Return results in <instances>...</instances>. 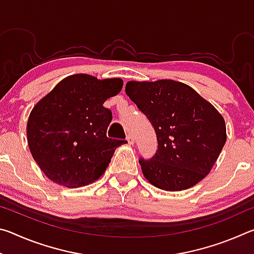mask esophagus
I'll return each mask as SVG.
<instances>
[{
    "label": "esophagus",
    "mask_w": 254,
    "mask_h": 254,
    "mask_svg": "<svg viewBox=\"0 0 254 254\" xmlns=\"http://www.w3.org/2000/svg\"><path fill=\"white\" fill-rule=\"evenodd\" d=\"M127 143L130 144V145H133V144H134V139H133V136H132L131 134H127Z\"/></svg>",
    "instance_id": "34e87169"
}]
</instances>
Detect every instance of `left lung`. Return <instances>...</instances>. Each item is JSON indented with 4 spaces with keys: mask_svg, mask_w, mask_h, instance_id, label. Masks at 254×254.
Masks as SVG:
<instances>
[{
    "mask_svg": "<svg viewBox=\"0 0 254 254\" xmlns=\"http://www.w3.org/2000/svg\"><path fill=\"white\" fill-rule=\"evenodd\" d=\"M126 93L154 127L158 150L139 162L154 187L188 189L212 170L226 142L225 121L190 86L173 79L127 81Z\"/></svg>",
    "mask_w": 254,
    "mask_h": 254,
    "instance_id": "8db88e82",
    "label": "left lung"
}]
</instances>
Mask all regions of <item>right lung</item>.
Instances as JSON below:
<instances>
[{
	"instance_id": "right-lung-1",
	"label": "right lung",
	"mask_w": 254,
	"mask_h": 254,
	"mask_svg": "<svg viewBox=\"0 0 254 254\" xmlns=\"http://www.w3.org/2000/svg\"><path fill=\"white\" fill-rule=\"evenodd\" d=\"M122 87L121 78L75 74L34 105L27 123L28 145L47 178L76 188L105 173L115 149L126 141L107 137L112 113L103 104Z\"/></svg>"
}]
</instances>
